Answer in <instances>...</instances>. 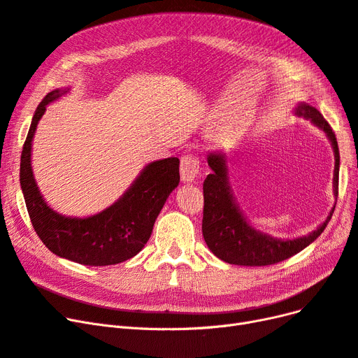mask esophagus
Returning <instances> with one entry per match:
<instances>
[{"label": "esophagus", "instance_id": "34e87169", "mask_svg": "<svg viewBox=\"0 0 358 358\" xmlns=\"http://www.w3.org/2000/svg\"><path fill=\"white\" fill-rule=\"evenodd\" d=\"M200 162L194 155H185L180 159V179L185 183H191L199 176Z\"/></svg>", "mask_w": 358, "mask_h": 358}]
</instances>
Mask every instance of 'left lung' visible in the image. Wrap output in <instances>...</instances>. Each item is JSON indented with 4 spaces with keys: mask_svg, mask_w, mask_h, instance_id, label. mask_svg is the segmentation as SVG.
<instances>
[{
    "mask_svg": "<svg viewBox=\"0 0 358 358\" xmlns=\"http://www.w3.org/2000/svg\"><path fill=\"white\" fill-rule=\"evenodd\" d=\"M294 115L310 120L327 136L335 154L334 171V194L338 196L339 185V148L334 130L329 122L320 114V110L305 102H299L293 109ZM207 163L213 173L207 175L203 183L204 210H203V237L207 248L224 262L244 266L274 265L285 261L293 255L303 250L306 245L314 243L320 234L324 231L334 215L335 206L322 225L317 227L306 236L298 238H277L266 232L256 229L234 196L228 176L227 154L222 151L208 152Z\"/></svg>",
    "mask_w": 358,
    "mask_h": 358,
    "instance_id": "obj_1",
    "label": "left lung"
}]
</instances>
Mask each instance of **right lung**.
Returning <instances> with one entry per match:
<instances>
[{
    "instance_id": "1",
    "label": "right lung",
    "mask_w": 358,
    "mask_h": 358,
    "mask_svg": "<svg viewBox=\"0 0 358 358\" xmlns=\"http://www.w3.org/2000/svg\"><path fill=\"white\" fill-rule=\"evenodd\" d=\"M69 93H48L32 117L20 157V187L35 232L45 248L68 261L87 266H106L136 256L150 240L155 219L178 185L179 158L170 157L146 164L120 199L102 212L73 217L47 204L32 171V139L48 103Z\"/></svg>"
}]
</instances>
